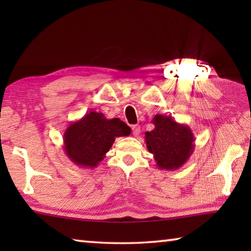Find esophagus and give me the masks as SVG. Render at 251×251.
<instances>
[{
    "instance_id": "1",
    "label": "esophagus",
    "mask_w": 251,
    "mask_h": 251,
    "mask_svg": "<svg viewBox=\"0 0 251 251\" xmlns=\"http://www.w3.org/2000/svg\"><path fill=\"white\" fill-rule=\"evenodd\" d=\"M131 130H133V134L135 136H137L139 133H141V126H139V125H133V126H131Z\"/></svg>"
}]
</instances>
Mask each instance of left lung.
I'll return each mask as SVG.
<instances>
[{
	"label": "left lung",
	"mask_w": 251,
	"mask_h": 251,
	"mask_svg": "<svg viewBox=\"0 0 251 251\" xmlns=\"http://www.w3.org/2000/svg\"><path fill=\"white\" fill-rule=\"evenodd\" d=\"M154 129L145 133L147 150L154 155L157 167L166 171L180 168L195 150L192 129L172 116L156 114L151 121Z\"/></svg>",
	"instance_id": "left-lung-1"
}]
</instances>
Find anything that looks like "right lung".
Wrapping results in <instances>:
<instances>
[{
    "instance_id": "add662e5",
    "label": "right lung",
    "mask_w": 251,
    "mask_h": 251,
    "mask_svg": "<svg viewBox=\"0 0 251 251\" xmlns=\"http://www.w3.org/2000/svg\"><path fill=\"white\" fill-rule=\"evenodd\" d=\"M129 134V126L120 118L107 120L103 113L90 112L66 128L63 135L64 151L76 166L95 168L105 158L115 138Z\"/></svg>"
}]
</instances>
